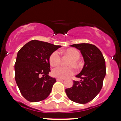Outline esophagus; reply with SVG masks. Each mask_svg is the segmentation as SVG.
I'll return each mask as SVG.
<instances>
[{
  "instance_id": "esophagus-1",
  "label": "esophagus",
  "mask_w": 121,
  "mask_h": 121,
  "mask_svg": "<svg viewBox=\"0 0 121 121\" xmlns=\"http://www.w3.org/2000/svg\"><path fill=\"white\" fill-rule=\"evenodd\" d=\"M56 80L57 81H60V82H61V81H63V80H64V79H63V78H57Z\"/></svg>"
}]
</instances>
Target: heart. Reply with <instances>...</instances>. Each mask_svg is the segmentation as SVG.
<instances>
[{"mask_svg":"<svg viewBox=\"0 0 121 121\" xmlns=\"http://www.w3.org/2000/svg\"><path fill=\"white\" fill-rule=\"evenodd\" d=\"M61 53L71 58L68 62V65L70 66H58L53 69L52 70V75L55 77L64 79L73 75L75 73V69L72 66H74L75 68H78L80 66L78 60L80 58V53L77 49L75 48H68L65 51H61ZM60 55L58 51H54L49 56V63L51 66L55 67L58 66L60 63Z\"/></svg>","mask_w":121,"mask_h":121,"instance_id":"obj_1","label":"heart"}]
</instances>
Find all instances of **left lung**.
I'll use <instances>...</instances> for the list:
<instances>
[{
    "label": "left lung",
    "mask_w": 121,
    "mask_h": 121,
    "mask_svg": "<svg viewBox=\"0 0 121 121\" xmlns=\"http://www.w3.org/2000/svg\"><path fill=\"white\" fill-rule=\"evenodd\" d=\"M70 46L80 51L85 64L82 70L76 77L80 81H73V85L65 90L71 100L78 104H86L97 95L103 85L106 74L105 59L97 47L88 43L75 44Z\"/></svg>",
    "instance_id": "obj_1"
}]
</instances>
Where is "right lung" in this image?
Segmentation results:
<instances>
[{"label": "right lung", "mask_w": 121, "mask_h": 121, "mask_svg": "<svg viewBox=\"0 0 121 121\" xmlns=\"http://www.w3.org/2000/svg\"><path fill=\"white\" fill-rule=\"evenodd\" d=\"M53 44L32 40L18 51L15 63V79L20 92L29 102H39L48 97L55 78L49 76V56L60 48Z\"/></svg>", "instance_id": "add662e5"}]
</instances>
